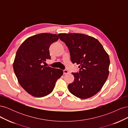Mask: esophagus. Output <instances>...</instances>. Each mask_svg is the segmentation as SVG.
<instances>
[{
  "label": "esophagus",
  "instance_id": "esophagus-1",
  "mask_svg": "<svg viewBox=\"0 0 128 128\" xmlns=\"http://www.w3.org/2000/svg\"><path fill=\"white\" fill-rule=\"evenodd\" d=\"M69 73V72L67 70H64V75H67Z\"/></svg>",
  "mask_w": 128,
  "mask_h": 128
}]
</instances>
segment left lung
Returning <instances> with one entry per match:
<instances>
[{
	"instance_id": "obj_1",
	"label": "left lung",
	"mask_w": 128,
	"mask_h": 128,
	"mask_svg": "<svg viewBox=\"0 0 128 128\" xmlns=\"http://www.w3.org/2000/svg\"><path fill=\"white\" fill-rule=\"evenodd\" d=\"M70 53L72 64H79V73L72 72L74 81L68 85L72 94L80 99L94 96L101 90L109 75L110 58L96 38L82 34H59Z\"/></svg>"
}]
</instances>
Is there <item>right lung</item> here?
I'll use <instances>...</instances> for the list:
<instances>
[{"label":"right lung","instance_id":"obj_1","mask_svg":"<svg viewBox=\"0 0 128 128\" xmlns=\"http://www.w3.org/2000/svg\"><path fill=\"white\" fill-rule=\"evenodd\" d=\"M56 34L42 33L28 37L19 47L13 62V69L20 86L29 94L42 97L52 92L56 81L64 72L42 65L51 59L50 46L57 41Z\"/></svg>","mask_w":128,"mask_h":128}]
</instances>
